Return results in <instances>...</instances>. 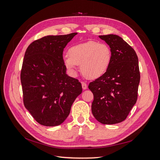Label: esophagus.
Returning <instances> with one entry per match:
<instances>
[{
	"mask_svg": "<svg viewBox=\"0 0 160 160\" xmlns=\"http://www.w3.org/2000/svg\"><path fill=\"white\" fill-rule=\"evenodd\" d=\"M81 84H82V89L85 90V89H87V84L86 82H81Z\"/></svg>",
	"mask_w": 160,
	"mask_h": 160,
	"instance_id": "obj_1",
	"label": "esophagus"
}]
</instances>
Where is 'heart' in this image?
I'll list each match as a JSON object with an SVG mask.
<instances>
[{
  "mask_svg": "<svg viewBox=\"0 0 160 160\" xmlns=\"http://www.w3.org/2000/svg\"><path fill=\"white\" fill-rule=\"evenodd\" d=\"M111 59L112 52L108 45L89 41L72 46L63 61L71 73L74 74L77 65H81V71L85 77L96 79L108 71Z\"/></svg>",
  "mask_w": 160,
  "mask_h": 160,
  "instance_id": "heart-1",
  "label": "heart"
}]
</instances>
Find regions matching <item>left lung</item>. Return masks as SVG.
Here are the masks:
<instances>
[{"mask_svg":"<svg viewBox=\"0 0 160 160\" xmlns=\"http://www.w3.org/2000/svg\"><path fill=\"white\" fill-rule=\"evenodd\" d=\"M99 37L109 45L112 59L105 73L88 85L94 95L92 112L102 124H115L127 118L138 100L140 82L138 57L119 36Z\"/></svg>","mask_w":160,"mask_h":160,"instance_id":"left-lung-1","label":"left lung"}]
</instances>
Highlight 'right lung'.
<instances>
[{
  "label": "right lung",
  "instance_id": "obj_1",
  "mask_svg": "<svg viewBox=\"0 0 160 160\" xmlns=\"http://www.w3.org/2000/svg\"><path fill=\"white\" fill-rule=\"evenodd\" d=\"M77 34L44 36L25 51L21 71L23 103L41 125L61 124L82 92L79 80L66 73L62 57L66 45Z\"/></svg>",
  "mask_w": 160,
  "mask_h": 160
}]
</instances>
